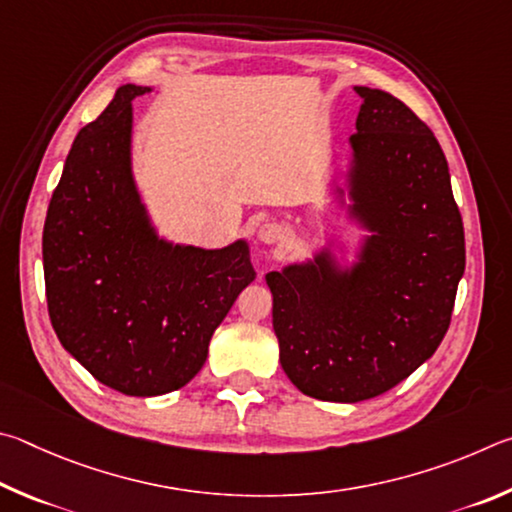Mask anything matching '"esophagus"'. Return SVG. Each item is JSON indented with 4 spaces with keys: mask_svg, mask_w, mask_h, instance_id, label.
Returning a JSON list of instances; mask_svg holds the SVG:
<instances>
[{
    "mask_svg": "<svg viewBox=\"0 0 512 512\" xmlns=\"http://www.w3.org/2000/svg\"><path fill=\"white\" fill-rule=\"evenodd\" d=\"M285 238V229L276 222H265L261 229H258V240L265 242V245H274V242H281Z\"/></svg>",
    "mask_w": 512,
    "mask_h": 512,
    "instance_id": "obj_1",
    "label": "esophagus"
}]
</instances>
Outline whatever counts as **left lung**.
Returning a JSON list of instances; mask_svg holds the SVG:
<instances>
[{
	"instance_id": "1",
	"label": "left lung",
	"mask_w": 512,
	"mask_h": 512,
	"mask_svg": "<svg viewBox=\"0 0 512 512\" xmlns=\"http://www.w3.org/2000/svg\"><path fill=\"white\" fill-rule=\"evenodd\" d=\"M355 92L348 195L371 231L360 261L339 270L324 249L265 276L283 371L326 402L380 396L429 360L465 270L463 220L434 132L396 96Z\"/></svg>"
}]
</instances>
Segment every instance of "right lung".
Wrapping results in <instances>:
<instances>
[{
  "label": "right lung",
  "mask_w": 512,
  "mask_h": 512,
  "mask_svg": "<svg viewBox=\"0 0 512 512\" xmlns=\"http://www.w3.org/2000/svg\"><path fill=\"white\" fill-rule=\"evenodd\" d=\"M123 85L71 146L42 233L51 326L65 351L125 396L191 382L215 328L256 279L245 240L200 249L161 240L130 168L132 98Z\"/></svg>",
  "instance_id": "obj_1"
}]
</instances>
